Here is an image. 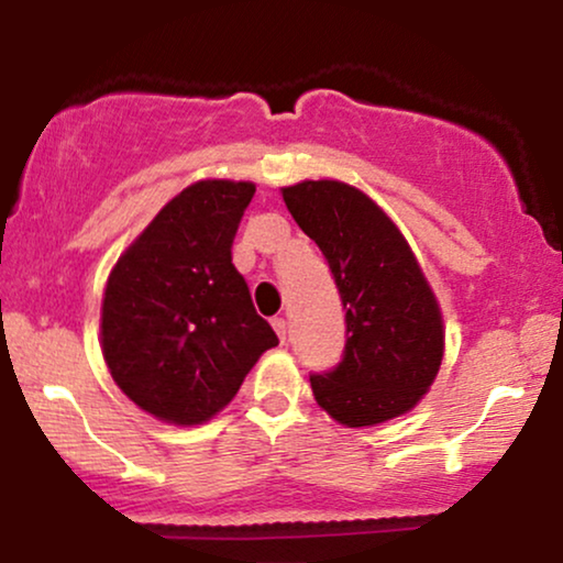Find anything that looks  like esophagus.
<instances>
[{
    "instance_id": "obj_1",
    "label": "esophagus",
    "mask_w": 563,
    "mask_h": 563,
    "mask_svg": "<svg viewBox=\"0 0 563 563\" xmlns=\"http://www.w3.org/2000/svg\"><path fill=\"white\" fill-rule=\"evenodd\" d=\"M273 328H275L277 339L286 341V320H283V318H273Z\"/></svg>"
}]
</instances>
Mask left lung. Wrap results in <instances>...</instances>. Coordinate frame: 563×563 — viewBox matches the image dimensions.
I'll return each instance as SVG.
<instances>
[{
  "label": "left lung",
  "instance_id": "obj_1",
  "mask_svg": "<svg viewBox=\"0 0 563 563\" xmlns=\"http://www.w3.org/2000/svg\"><path fill=\"white\" fill-rule=\"evenodd\" d=\"M290 217L318 243L346 309L341 363L312 373L314 399L349 429L402 416L434 384L444 352L439 303L394 222L357 187H283Z\"/></svg>",
  "mask_w": 563,
  "mask_h": 563
}]
</instances>
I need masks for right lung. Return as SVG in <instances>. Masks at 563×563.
Here are the masks:
<instances>
[{
	"label": "right lung",
	"mask_w": 563,
	"mask_h": 563,
	"mask_svg": "<svg viewBox=\"0 0 563 563\" xmlns=\"http://www.w3.org/2000/svg\"><path fill=\"white\" fill-rule=\"evenodd\" d=\"M256 185L200 179L172 198L115 262L102 299V357L119 389L158 421H209L277 346L232 241Z\"/></svg>",
	"instance_id": "add662e5"
}]
</instances>
